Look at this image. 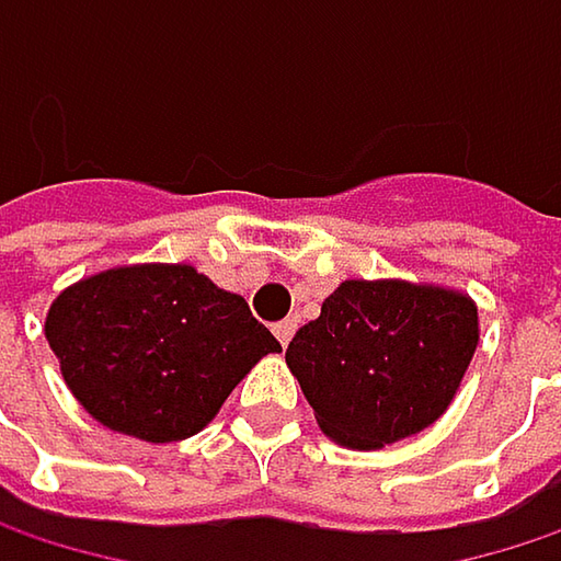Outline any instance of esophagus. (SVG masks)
I'll return each instance as SVG.
<instances>
[{"mask_svg":"<svg viewBox=\"0 0 561 561\" xmlns=\"http://www.w3.org/2000/svg\"><path fill=\"white\" fill-rule=\"evenodd\" d=\"M273 331H276V337H279L282 347H288V341H291V334H295V321H291V318H285V321H279Z\"/></svg>","mask_w":561,"mask_h":561,"instance_id":"obj_1","label":"esophagus"}]
</instances>
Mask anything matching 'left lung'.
Instances as JSON below:
<instances>
[{
    "instance_id": "obj_1",
    "label": "left lung",
    "mask_w": 561,
    "mask_h": 561,
    "mask_svg": "<svg viewBox=\"0 0 561 561\" xmlns=\"http://www.w3.org/2000/svg\"><path fill=\"white\" fill-rule=\"evenodd\" d=\"M478 337V305L465 291L347 279L295 331L285 364L321 432L370 451L428 428L448 409Z\"/></svg>"
}]
</instances>
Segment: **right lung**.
I'll use <instances>...</instances> for the list:
<instances>
[{
  "mask_svg": "<svg viewBox=\"0 0 561 561\" xmlns=\"http://www.w3.org/2000/svg\"><path fill=\"white\" fill-rule=\"evenodd\" d=\"M45 337L77 402L142 442L197 435L233 387L282 351L250 305L184 263L119 266L51 301Z\"/></svg>",
  "mask_w": 561,
  "mask_h": 561,
  "instance_id": "1",
  "label": "right lung"
}]
</instances>
